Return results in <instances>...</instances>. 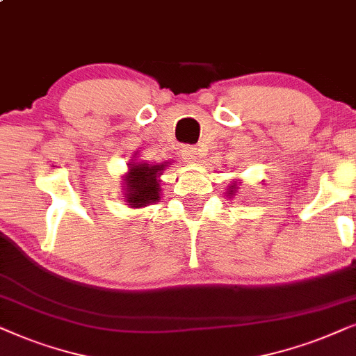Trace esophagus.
I'll use <instances>...</instances> for the list:
<instances>
[{"label": "esophagus", "instance_id": "obj_1", "mask_svg": "<svg viewBox=\"0 0 356 356\" xmlns=\"http://www.w3.org/2000/svg\"><path fill=\"white\" fill-rule=\"evenodd\" d=\"M182 158L184 161H187V163H193V161L198 159L197 149L192 148V146H186V148L182 149Z\"/></svg>", "mask_w": 356, "mask_h": 356}]
</instances>
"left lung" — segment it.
Segmentation results:
<instances>
[{
	"mask_svg": "<svg viewBox=\"0 0 356 356\" xmlns=\"http://www.w3.org/2000/svg\"><path fill=\"white\" fill-rule=\"evenodd\" d=\"M243 186V184H241V181H238V179H234L233 182L229 184V186H227V192H226V197H229V198H233L236 193H238V191H239V187Z\"/></svg>",
	"mask_w": 356,
	"mask_h": 356,
	"instance_id": "1",
	"label": "left lung"
}]
</instances>
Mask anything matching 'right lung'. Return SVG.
<instances>
[{"label":"right lung","mask_w":356,"mask_h":356,"mask_svg":"<svg viewBox=\"0 0 356 356\" xmlns=\"http://www.w3.org/2000/svg\"><path fill=\"white\" fill-rule=\"evenodd\" d=\"M168 161L159 164H148L138 156L129 163V170L122 175L123 197L130 208H145L161 200V175L169 168Z\"/></svg>","instance_id":"right-lung-1"}]
</instances>
